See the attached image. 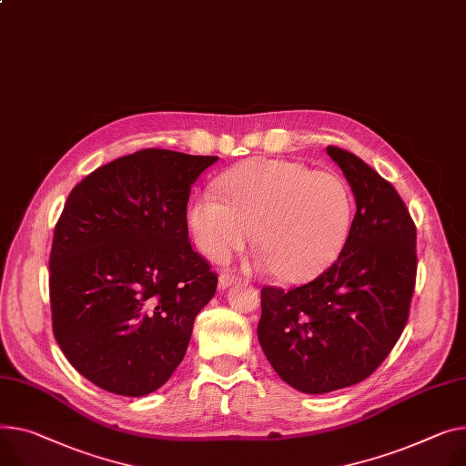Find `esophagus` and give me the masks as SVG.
Instances as JSON below:
<instances>
[{"label":"esophagus","mask_w":466,"mask_h":466,"mask_svg":"<svg viewBox=\"0 0 466 466\" xmlns=\"http://www.w3.org/2000/svg\"><path fill=\"white\" fill-rule=\"evenodd\" d=\"M234 283H236V279L230 277V275H221V277H219V289H221V290H227V289L232 287Z\"/></svg>","instance_id":"34e87169"}]
</instances>
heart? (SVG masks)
<instances>
[{
  "label": "heart",
  "instance_id": "1",
  "mask_svg": "<svg viewBox=\"0 0 466 466\" xmlns=\"http://www.w3.org/2000/svg\"><path fill=\"white\" fill-rule=\"evenodd\" d=\"M208 189L189 209L198 249L223 260L257 239V266L289 283L313 279L343 249L352 225V193L329 170L285 159L245 163Z\"/></svg>",
  "mask_w": 466,
  "mask_h": 466
}]
</instances>
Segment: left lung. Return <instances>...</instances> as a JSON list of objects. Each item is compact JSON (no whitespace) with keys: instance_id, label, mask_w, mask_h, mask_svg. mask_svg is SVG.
Returning <instances> with one entry per match:
<instances>
[{"instance_id":"8db88e82","label":"left lung","mask_w":466,"mask_h":466,"mask_svg":"<svg viewBox=\"0 0 466 466\" xmlns=\"http://www.w3.org/2000/svg\"><path fill=\"white\" fill-rule=\"evenodd\" d=\"M326 151L356 198L349 238L315 281L264 287L257 329L275 373L311 395L358 384L386 360L407 326L418 268L416 227L393 185L354 153Z\"/></svg>"}]
</instances>
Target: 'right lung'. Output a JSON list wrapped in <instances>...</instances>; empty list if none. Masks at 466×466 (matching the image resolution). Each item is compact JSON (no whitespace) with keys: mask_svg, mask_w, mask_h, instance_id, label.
Here are the masks:
<instances>
[{"mask_svg":"<svg viewBox=\"0 0 466 466\" xmlns=\"http://www.w3.org/2000/svg\"><path fill=\"white\" fill-rule=\"evenodd\" d=\"M217 159L142 149L71 191L52 239V329L71 365L101 390L142 397L181 363L217 289L187 228L193 183Z\"/></svg>","mask_w":466,"mask_h":466,"instance_id":"obj_1","label":"right lung"}]
</instances>
